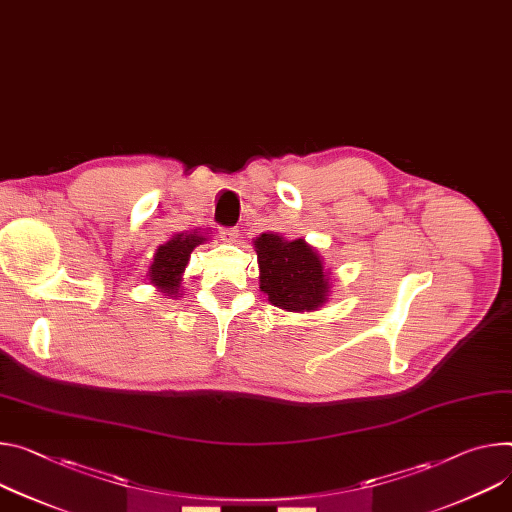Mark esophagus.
Wrapping results in <instances>:
<instances>
[{
  "mask_svg": "<svg viewBox=\"0 0 512 512\" xmlns=\"http://www.w3.org/2000/svg\"><path fill=\"white\" fill-rule=\"evenodd\" d=\"M239 237V228L237 226H222L220 228V239L222 241H235Z\"/></svg>",
  "mask_w": 512,
  "mask_h": 512,
  "instance_id": "1",
  "label": "esophagus"
}]
</instances>
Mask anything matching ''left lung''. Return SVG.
I'll return each mask as SVG.
<instances>
[{
    "label": "left lung",
    "instance_id": "1",
    "mask_svg": "<svg viewBox=\"0 0 512 512\" xmlns=\"http://www.w3.org/2000/svg\"><path fill=\"white\" fill-rule=\"evenodd\" d=\"M259 282L269 302L284 310L310 312L329 296V280L324 275L318 253L302 239L284 241L280 235L255 239Z\"/></svg>",
    "mask_w": 512,
    "mask_h": 512
}]
</instances>
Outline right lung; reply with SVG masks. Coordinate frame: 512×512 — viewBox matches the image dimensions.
<instances>
[{
	"label": "right lung",
	"mask_w": 512,
	"mask_h": 512,
	"mask_svg": "<svg viewBox=\"0 0 512 512\" xmlns=\"http://www.w3.org/2000/svg\"><path fill=\"white\" fill-rule=\"evenodd\" d=\"M206 241L204 237L194 235H177L169 243L161 245L155 253L153 265L149 269V280L161 288L163 294L175 296L179 290L181 273L185 271V265L190 261L192 251L196 245Z\"/></svg>",
	"instance_id": "1"
}]
</instances>
